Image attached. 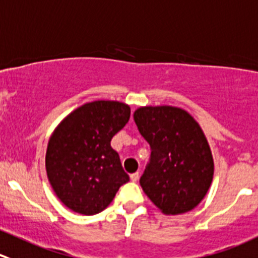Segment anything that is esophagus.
Instances as JSON below:
<instances>
[{"label":"esophagus","instance_id":"obj_1","mask_svg":"<svg viewBox=\"0 0 258 258\" xmlns=\"http://www.w3.org/2000/svg\"><path fill=\"white\" fill-rule=\"evenodd\" d=\"M130 179H131V181L136 182L139 180V172H135V174L130 175Z\"/></svg>","mask_w":258,"mask_h":258}]
</instances>
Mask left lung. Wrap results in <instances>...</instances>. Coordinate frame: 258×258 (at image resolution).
<instances>
[{"instance_id": "1", "label": "left lung", "mask_w": 258, "mask_h": 258, "mask_svg": "<svg viewBox=\"0 0 258 258\" xmlns=\"http://www.w3.org/2000/svg\"><path fill=\"white\" fill-rule=\"evenodd\" d=\"M151 157L140 179L150 201L166 216L192 211L207 196L214 175L208 140L185 109L145 106L134 113Z\"/></svg>"}]
</instances>
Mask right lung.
<instances>
[{
  "label": "right lung",
  "mask_w": 258,
  "mask_h": 258,
  "mask_svg": "<svg viewBox=\"0 0 258 258\" xmlns=\"http://www.w3.org/2000/svg\"><path fill=\"white\" fill-rule=\"evenodd\" d=\"M131 109L118 101H94L62 119L47 142L45 167L52 190L73 212L93 216L130 180L111 140L128 122Z\"/></svg>",
  "instance_id": "add662e5"
}]
</instances>
